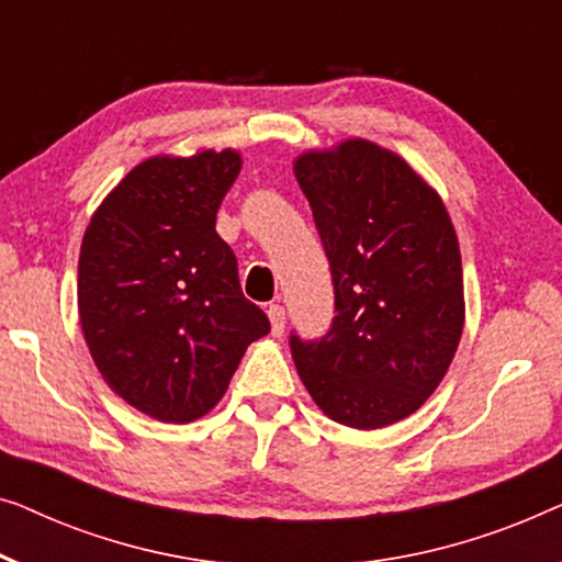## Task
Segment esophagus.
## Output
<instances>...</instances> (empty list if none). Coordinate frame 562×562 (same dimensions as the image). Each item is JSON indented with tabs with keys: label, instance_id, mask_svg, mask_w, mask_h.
<instances>
[{
	"label": "esophagus",
	"instance_id": "obj_1",
	"mask_svg": "<svg viewBox=\"0 0 562 562\" xmlns=\"http://www.w3.org/2000/svg\"><path fill=\"white\" fill-rule=\"evenodd\" d=\"M267 315H270V323H272V336H282L284 334V307L270 305L267 307Z\"/></svg>",
	"mask_w": 562,
	"mask_h": 562
}]
</instances>
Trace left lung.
Segmentation results:
<instances>
[{"label": "left lung", "mask_w": 562, "mask_h": 562, "mask_svg": "<svg viewBox=\"0 0 562 562\" xmlns=\"http://www.w3.org/2000/svg\"><path fill=\"white\" fill-rule=\"evenodd\" d=\"M334 282L321 338L290 334L297 374L330 420L359 430L413 415L463 330L461 251L438 193L390 149L349 139L297 157Z\"/></svg>", "instance_id": "8db88e82"}]
</instances>
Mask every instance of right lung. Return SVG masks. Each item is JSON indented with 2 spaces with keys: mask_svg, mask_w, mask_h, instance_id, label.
<instances>
[{
  "mask_svg": "<svg viewBox=\"0 0 562 562\" xmlns=\"http://www.w3.org/2000/svg\"><path fill=\"white\" fill-rule=\"evenodd\" d=\"M241 170L234 149L153 157L93 213L78 259V313L106 384L149 417L191 423L224 397L270 334L244 297L216 211Z\"/></svg>",
  "mask_w": 562,
  "mask_h": 562,
  "instance_id": "1",
  "label": "right lung"
}]
</instances>
